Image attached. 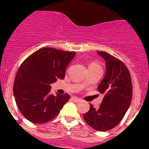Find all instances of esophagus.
<instances>
[{
  "instance_id": "34e87169",
  "label": "esophagus",
  "mask_w": 149,
  "mask_h": 149,
  "mask_svg": "<svg viewBox=\"0 0 149 149\" xmlns=\"http://www.w3.org/2000/svg\"><path fill=\"white\" fill-rule=\"evenodd\" d=\"M71 99H72L73 101H74V102H80V101H81L80 98H77V97H74V96L72 97V98H71Z\"/></svg>"
}]
</instances>
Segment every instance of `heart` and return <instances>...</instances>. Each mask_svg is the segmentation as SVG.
<instances>
[{
  "instance_id": "1",
  "label": "heart",
  "mask_w": 149,
  "mask_h": 149,
  "mask_svg": "<svg viewBox=\"0 0 149 149\" xmlns=\"http://www.w3.org/2000/svg\"><path fill=\"white\" fill-rule=\"evenodd\" d=\"M89 67H96V68H101L100 65H98V63H92L89 64Z\"/></svg>"
}]
</instances>
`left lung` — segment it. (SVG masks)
<instances>
[{
    "label": "left lung",
    "mask_w": 149,
    "mask_h": 149,
    "mask_svg": "<svg viewBox=\"0 0 149 149\" xmlns=\"http://www.w3.org/2000/svg\"><path fill=\"white\" fill-rule=\"evenodd\" d=\"M97 53L106 63V74L98 86L104 98L98 108L90 104L84 119L96 131H107L116 127L128 110L132 99V81L123 62L105 51Z\"/></svg>",
    "instance_id": "obj_1"
}]
</instances>
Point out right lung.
I'll use <instances>...</instances> for the list:
<instances>
[{"instance_id":"right-lung-1","label":"right lung","mask_w":149,"mask_h":149,"mask_svg":"<svg viewBox=\"0 0 149 149\" xmlns=\"http://www.w3.org/2000/svg\"><path fill=\"white\" fill-rule=\"evenodd\" d=\"M75 54V52L43 48L22 63L15 75L13 94L18 109L27 120L36 124L49 122L69 100L67 93L51 94V84L65 77L66 66Z\"/></svg>"}]
</instances>
